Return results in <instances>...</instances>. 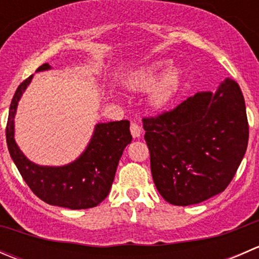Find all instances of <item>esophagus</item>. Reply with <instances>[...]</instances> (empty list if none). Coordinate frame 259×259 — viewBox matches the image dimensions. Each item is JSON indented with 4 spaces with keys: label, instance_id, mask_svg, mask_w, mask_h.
<instances>
[{
    "label": "esophagus",
    "instance_id": "esophagus-1",
    "mask_svg": "<svg viewBox=\"0 0 259 259\" xmlns=\"http://www.w3.org/2000/svg\"><path fill=\"white\" fill-rule=\"evenodd\" d=\"M130 133H132V135L134 138H140V135H142V127L137 122H132L130 124Z\"/></svg>",
    "mask_w": 259,
    "mask_h": 259
}]
</instances>
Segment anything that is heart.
Wrapping results in <instances>:
<instances>
[{"mask_svg": "<svg viewBox=\"0 0 259 259\" xmlns=\"http://www.w3.org/2000/svg\"><path fill=\"white\" fill-rule=\"evenodd\" d=\"M163 61H158L155 64L151 65L149 69L140 70V71L134 72V74L129 75L125 80V83L129 86L133 90H145L150 86L151 82L155 78L156 72L164 67ZM154 81V80H153ZM180 83V71L177 67H166L158 77L153 85L150 88V94H149V99H150L151 105L160 108L168 104L170 99L173 98L174 94L177 93Z\"/></svg>", "mask_w": 259, "mask_h": 259, "instance_id": "heart-1", "label": "heart"}]
</instances>
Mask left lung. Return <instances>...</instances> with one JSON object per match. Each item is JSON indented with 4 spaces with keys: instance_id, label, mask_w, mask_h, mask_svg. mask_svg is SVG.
<instances>
[{
    "instance_id": "left-lung-1",
    "label": "left lung",
    "mask_w": 259,
    "mask_h": 259,
    "mask_svg": "<svg viewBox=\"0 0 259 259\" xmlns=\"http://www.w3.org/2000/svg\"><path fill=\"white\" fill-rule=\"evenodd\" d=\"M143 124L154 184L166 202L183 207L228 187L249 137L244 98L231 79Z\"/></svg>"
}]
</instances>
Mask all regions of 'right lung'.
I'll use <instances>...</instances> for the list:
<instances>
[{"label": "right lung", "instance_id": "add662e5", "mask_svg": "<svg viewBox=\"0 0 259 259\" xmlns=\"http://www.w3.org/2000/svg\"><path fill=\"white\" fill-rule=\"evenodd\" d=\"M51 69L41 65L37 71ZM33 75L20 83L10 105L6 142L10 155L30 189L45 203L69 209H88L100 204L110 192L125 146L132 143L127 120L101 122L95 126L88 148L72 163L42 166L28 160L15 142V114L23 91Z\"/></svg>", "mask_w": 259, "mask_h": 259}]
</instances>
